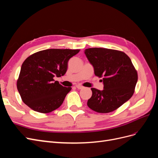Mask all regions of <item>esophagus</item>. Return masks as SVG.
Here are the masks:
<instances>
[{"label": "esophagus", "mask_w": 158, "mask_h": 158, "mask_svg": "<svg viewBox=\"0 0 158 158\" xmlns=\"http://www.w3.org/2000/svg\"><path fill=\"white\" fill-rule=\"evenodd\" d=\"M76 87L78 89H82V88H84V87L82 86V85H76Z\"/></svg>", "instance_id": "esophagus-1"}]
</instances>
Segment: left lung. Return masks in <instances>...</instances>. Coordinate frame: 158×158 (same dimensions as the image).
Listing matches in <instances>:
<instances>
[{"label":"left lung","instance_id":"1","mask_svg":"<svg viewBox=\"0 0 158 158\" xmlns=\"http://www.w3.org/2000/svg\"><path fill=\"white\" fill-rule=\"evenodd\" d=\"M94 74L103 83V89L91 88L92 95L88 106L94 111L107 113L127 102L135 92L137 72L125 52L106 48H89L84 51Z\"/></svg>","mask_w":158,"mask_h":158}]
</instances>
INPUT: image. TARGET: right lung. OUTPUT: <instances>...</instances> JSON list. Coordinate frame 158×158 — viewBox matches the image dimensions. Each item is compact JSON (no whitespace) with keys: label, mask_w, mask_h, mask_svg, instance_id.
Listing matches in <instances>:
<instances>
[{"label":"right lung","mask_w":158,"mask_h":158,"mask_svg":"<svg viewBox=\"0 0 158 158\" xmlns=\"http://www.w3.org/2000/svg\"><path fill=\"white\" fill-rule=\"evenodd\" d=\"M79 49H50L37 52L23 62L17 88L23 102L33 111L50 113L58 109L71 90L55 81L64 76L69 59Z\"/></svg>","instance_id":"1"}]
</instances>
